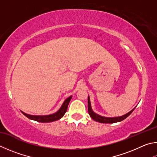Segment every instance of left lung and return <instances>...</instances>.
<instances>
[{"label": "left lung", "instance_id": "8db88e82", "mask_svg": "<svg viewBox=\"0 0 157 157\" xmlns=\"http://www.w3.org/2000/svg\"><path fill=\"white\" fill-rule=\"evenodd\" d=\"M135 110L134 108L133 110L130 111L129 113L126 114L123 116L121 117H102L98 115V114L95 113L93 111L92 108H91L90 106V98L89 97L88 98V114L90 116V117L92 118L93 120H95L98 122H100V123H104V124H113V123H116V122L121 121L122 120L128 117L131 113H132V111Z\"/></svg>", "mask_w": 157, "mask_h": 157}]
</instances>
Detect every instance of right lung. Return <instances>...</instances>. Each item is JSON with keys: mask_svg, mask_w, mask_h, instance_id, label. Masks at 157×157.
Masks as SVG:
<instances>
[{"mask_svg": "<svg viewBox=\"0 0 157 157\" xmlns=\"http://www.w3.org/2000/svg\"><path fill=\"white\" fill-rule=\"evenodd\" d=\"M71 98H72V96L68 98L66 100L64 101L63 104L62 105L61 108H59V110L58 111V112H56V113H53V114H52V115H44V116H37V115H28V114L22 112V111L21 112L22 113V114H23L25 116H26L27 118L32 119V120H34V121H38V122H42V123H45V122H51V121H57V120H58V119H61L62 117L64 115L65 113L67 112L68 105H69V104Z\"/></svg>", "mask_w": 157, "mask_h": 157, "instance_id": "right-lung-1", "label": "right lung"}]
</instances>
